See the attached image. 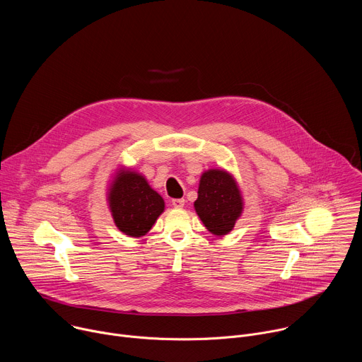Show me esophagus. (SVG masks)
Returning <instances> with one entry per match:
<instances>
[{
  "label": "esophagus",
  "mask_w": 362,
  "mask_h": 362,
  "mask_svg": "<svg viewBox=\"0 0 362 362\" xmlns=\"http://www.w3.org/2000/svg\"><path fill=\"white\" fill-rule=\"evenodd\" d=\"M172 204L175 206V208L180 209V208H183V206H185V199H173Z\"/></svg>",
  "instance_id": "esophagus-1"
}]
</instances>
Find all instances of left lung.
<instances>
[{
	"label": "left lung",
	"mask_w": 362,
	"mask_h": 362,
	"mask_svg": "<svg viewBox=\"0 0 362 362\" xmlns=\"http://www.w3.org/2000/svg\"><path fill=\"white\" fill-rule=\"evenodd\" d=\"M194 209L203 225L218 236L228 235L242 214L240 190L232 175L211 169L200 177Z\"/></svg>",
	"instance_id": "8db88e82"
}]
</instances>
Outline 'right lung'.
<instances>
[{
  "label": "right lung",
  "mask_w": 362,
  "mask_h": 362,
  "mask_svg": "<svg viewBox=\"0 0 362 362\" xmlns=\"http://www.w3.org/2000/svg\"><path fill=\"white\" fill-rule=\"evenodd\" d=\"M109 190L115 223L132 238L146 235L165 211L163 197L136 172L120 170Z\"/></svg>",
  "instance_id": "right-lung-1"
}]
</instances>
